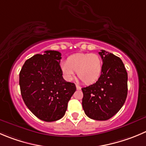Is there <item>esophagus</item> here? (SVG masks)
Segmentation results:
<instances>
[{"mask_svg":"<svg viewBox=\"0 0 146 146\" xmlns=\"http://www.w3.org/2000/svg\"><path fill=\"white\" fill-rule=\"evenodd\" d=\"M76 87H77V90H81V87H80V86H79L78 84H76Z\"/></svg>","mask_w":146,"mask_h":146,"instance_id":"obj_1","label":"esophagus"}]
</instances>
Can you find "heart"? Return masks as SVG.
<instances>
[{
    "mask_svg": "<svg viewBox=\"0 0 146 146\" xmlns=\"http://www.w3.org/2000/svg\"><path fill=\"white\" fill-rule=\"evenodd\" d=\"M64 77L70 81L77 72V76L85 84H92L99 79L102 69V60L96 54H77L60 64Z\"/></svg>",
    "mask_w": 146,
    "mask_h": 146,
    "instance_id": "obj_1",
    "label": "heart"
}]
</instances>
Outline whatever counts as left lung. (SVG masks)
Listing matches in <instances>:
<instances>
[{"instance_id": "left-lung-1", "label": "left lung", "mask_w": 146, "mask_h": 146, "mask_svg": "<svg viewBox=\"0 0 146 146\" xmlns=\"http://www.w3.org/2000/svg\"><path fill=\"white\" fill-rule=\"evenodd\" d=\"M102 69L98 81L82 89V108L90 118L107 120L121 109L127 95V73L119 57L105 50L99 52Z\"/></svg>"}]
</instances>
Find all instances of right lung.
Segmentation results:
<instances>
[{"label":"right lung","instance_id":"obj_1","mask_svg":"<svg viewBox=\"0 0 146 146\" xmlns=\"http://www.w3.org/2000/svg\"><path fill=\"white\" fill-rule=\"evenodd\" d=\"M61 53L44 51L27 59L19 74L21 96L34 115L46 122L64 115L68 102L76 91L74 83L64 80L60 69Z\"/></svg>","mask_w":146,"mask_h":146}]
</instances>
